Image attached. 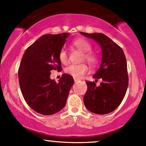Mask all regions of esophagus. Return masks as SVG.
<instances>
[{"mask_svg": "<svg viewBox=\"0 0 146 146\" xmlns=\"http://www.w3.org/2000/svg\"><path fill=\"white\" fill-rule=\"evenodd\" d=\"M74 81H75V82L76 83V82H78L79 81V80H78V79H77V78H74Z\"/></svg>", "mask_w": 146, "mask_h": 146, "instance_id": "esophagus-1", "label": "esophagus"}]
</instances>
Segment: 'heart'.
<instances>
[{
  "label": "heart",
  "instance_id": "1",
  "mask_svg": "<svg viewBox=\"0 0 146 146\" xmlns=\"http://www.w3.org/2000/svg\"><path fill=\"white\" fill-rule=\"evenodd\" d=\"M73 45L80 51L84 53V58L88 63L91 65L96 64L98 62V57L95 53L90 52L92 46L89 42L84 38H78L73 42ZM59 60L62 64H67L68 62L67 53L64 48L60 51ZM88 71V68L85 64H72L65 69V72L67 74L78 79L81 78L84 75L86 74Z\"/></svg>",
  "mask_w": 146,
  "mask_h": 146
}]
</instances>
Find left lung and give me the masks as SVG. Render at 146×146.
I'll return each mask as SVG.
<instances>
[{
	"label": "left lung",
	"mask_w": 146,
	"mask_h": 146,
	"mask_svg": "<svg viewBox=\"0 0 146 146\" xmlns=\"http://www.w3.org/2000/svg\"><path fill=\"white\" fill-rule=\"evenodd\" d=\"M80 33L96 41L102 51L101 65L93 75L95 82L102 79V82L97 86L95 82H86L87 90L84 96V103L87 109L93 113H110L120 105L128 88L125 54L118 44L103 33Z\"/></svg>",
	"instance_id": "obj_1"
}]
</instances>
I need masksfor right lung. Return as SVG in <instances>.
Segmentation results:
<instances>
[{"label":"right lung","mask_w":146,"mask_h":146,"mask_svg":"<svg viewBox=\"0 0 146 146\" xmlns=\"http://www.w3.org/2000/svg\"><path fill=\"white\" fill-rule=\"evenodd\" d=\"M68 35H43L27 48L22 58L18 69L22 94L27 104L42 115L62 109L74 83L73 77L65 73L58 83L50 78L51 70L62 71L59 53Z\"/></svg>","instance_id":"right-lung-1"}]
</instances>
